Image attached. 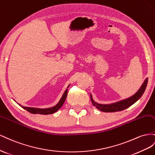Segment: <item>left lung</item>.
I'll return each mask as SVG.
<instances>
[{
	"label": "left lung",
	"instance_id": "1",
	"mask_svg": "<svg viewBox=\"0 0 155 155\" xmlns=\"http://www.w3.org/2000/svg\"><path fill=\"white\" fill-rule=\"evenodd\" d=\"M147 82L148 79L146 78V80L144 81L142 86L140 88V90L137 91L133 96H132L130 98L127 99L124 101H120V102L114 103L112 104H101L94 102V101L92 99L91 95H90L91 103L97 109L104 112H114L122 111V110H124L127 108L130 107V106L135 103L136 101L140 98L141 95H142L144 93L145 88L147 87Z\"/></svg>",
	"mask_w": 155,
	"mask_h": 155
}]
</instances>
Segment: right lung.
I'll return each mask as SVG.
<instances>
[{
  "instance_id": "right-lung-1",
  "label": "right lung",
  "mask_w": 155,
  "mask_h": 155,
  "mask_svg": "<svg viewBox=\"0 0 155 155\" xmlns=\"http://www.w3.org/2000/svg\"><path fill=\"white\" fill-rule=\"evenodd\" d=\"M69 87V86L68 87ZM68 95V89L66 90L64 92V94L61 97L60 102L57 104L55 107H52V108H46V109H40V108H30V107H22L21 105H20L21 107L24 108L25 110H26V111H28V112L31 113V114H43V115H48V114H51L54 113L58 111V110L62 107V105L64 104L65 101L66 99V97H67Z\"/></svg>"
}]
</instances>
